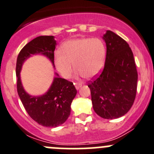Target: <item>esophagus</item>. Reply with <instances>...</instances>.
<instances>
[{"mask_svg": "<svg viewBox=\"0 0 154 154\" xmlns=\"http://www.w3.org/2000/svg\"><path fill=\"white\" fill-rule=\"evenodd\" d=\"M74 84H75V87L77 89H79L82 86V83H74Z\"/></svg>", "mask_w": 154, "mask_h": 154, "instance_id": "esophagus-1", "label": "esophagus"}]
</instances>
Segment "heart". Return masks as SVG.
<instances>
[{
  "label": "heart",
  "mask_w": 154,
  "mask_h": 154,
  "mask_svg": "<svg viewBox=\"0 0 154 154\" xmlns=\"http://www.w3.org/2000/svg\"><path fill=\"white\" fill-rule=\"evenodd\" d=\"M106 46L100 38L83 37L70 40L62 44L61 51L54 56V63L59 74L69 78L73 71V63L77 76L92 78L98 75L104 66Z\"/></svg>",
  "instance_id": "b5f03b06"
}]
</instances>
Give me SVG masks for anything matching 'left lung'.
Masks as SVG:
<instances>
[{
    "label": "left lung",
    "instance_id": "1",
    "mask_svg": "<svg viewBox=\"0 0 154 154\" xmlns=\"http://www.w3.org/2000/svg\"><path fill=\"white\" fill-rule=\"evenodd\" d=\"M107 53L103 71L89 83L92 107L104 119H117L133 104L137 91V72L133 53L126 41L111 31L103 35Z\"/></svg>",
    "mask_w": 154,
    "mask_h": 154
}]
</instances>
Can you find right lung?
Masks as SVG:
<instances>
[{
  "label": "right lung",
  "mask_w": 154,
  "mask_h": 154,
  "mask_svg": "<svg viewBox=\"0 0 154 154\" xmlns=\"http://www.w3.org/2000/svg\"><path fill=\"white\" fill-rule=\"evenodd\" d=\"M56 41L54 36H40L27 44L19 53L16 61L17 92L25 110L38 124L57 127L63 124L71 113V104L77 95L72 82L61 78L57 73L47 92L39 96L31 95L25 90L20 72L24 62L32 55L46 56L54 65Z\"/></svg>",
  "instance_id": "right-lung-1"
}]
</instances>
